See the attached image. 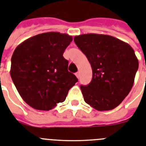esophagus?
Returning a JSON list of instances; mask_svg holds the SVG:
<instances>
[{"label":"esophagus","instance_id":"34e87169","mask_svg":"<svg viewBox=\"0 0 146 146\" xmlns=\"http://www.w3.org/2000/svg\"><path fill=\"white\" fill-rule=\"evenodd\" d=\"M76 77H77V78H79V77H80L79 72H77V73H76Z\"/></svg>","mask_w":146,"mask_h":146}]
</instances>
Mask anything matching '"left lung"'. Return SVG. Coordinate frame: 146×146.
I'll return each mask as SVG.
<instances>
[{
  "label": "left lung",
  "mask_w": 146,
  "mask_h": 146,
  "mask_svg": "<svg viewBox=\"0 0 146 146\" xmlns=\"http://www.w3.org/2000/svg\"><path fill=\"white\" fill-rule=\"evenodd\" d=\"M74 41L86 55L92 69L87 86H81L85 102L98 111L117 107L128 95L138 69L133 48L111 35L83 34Z\"/></svg>",
  "instance_id": "obj_1"
}]
</instances>
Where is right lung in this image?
Returning a JSON list of instances; mask_svg holds the SVG:
<instances>
[{
	"label": "right lung",
	"instance_id": "1",
	"mask_svg": "<svg viewBox=\"0 0 146 146\" xmlns=\"http://www.w3.org/2000/svg\"><path fill=\"white\" fill-rule=\"evenodd\" d=\"M73 40L70 35L57 32L38 34L15 48L10 74L25 102L40 111H49L65 101L78 78L68 70L63 57Z\"/></svg>",
	"mask_w": 146,
	"mask_h": 146
}]
</instances>
